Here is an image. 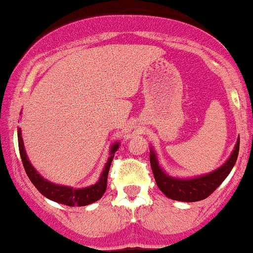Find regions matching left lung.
Segmentation results:
<instances>
[{
  "instance_id": "left-lung-1",
  "label": "left lung",
  "mask_w": 253,
  "mask_h": 253,
  "mask_svg": "<svg viewBox=\"0 0 253 253\" xmlns=\"http://www.w3.org/2000/svg\"><path fill=\"white\" fill-rule=\"evenodd\" d=\"M239 142L238 140L232 155L220 169H215L209 174L192 178V179H178L167 175L159 166L154 152L150 150V167L157 185L171 200L183 201V202H197L204 200L220 186V184L232 171L239 154Z\"/></svg>"
}]
</instances>
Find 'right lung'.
<instances>
[{
    "label": "right lung",
    "mask_w": 253,
    "mask_h": 253,
    "mask_svg": "<svg viewBox=\"0 0 253 253\" xmlns=\"http://www.w3.org/2000/svg\"><path fill=\"white\" fill-rule=\"evenodd\" d=\"M18 138H19V150H20V157H21L22 165H24V169L26 171V174L30 178V180L32 181L33 185L36 186L37 190L41 192L42 195H44L45 197L50 198V200L55 201V202L65 204V206L69 207H84L88 206V204L96 202L98 200H100L101 196L104 195V192L106 191L107 188V175H109V169L111 166L113 154L117 152L119 144L115 143L111 148V157L109 158L106 166H105L103 173H101L100 178H99L98 183L94 185L89 186V188L84 189H73L68 188V186H62L57 185V184H52L50 181L45 180L44 178L39 174L32 167L30 161H28L26 152L24 148V142H22L21 137V131L18 129Z\"/></svg>",
    "instance_id": "right-lung-1"
}]
</instances>
